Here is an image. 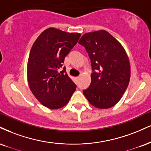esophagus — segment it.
Listing matches in <instances>:
<instances>
[{
  "mask_svg": "<svg viewBox=\"0 0 151 151\" xmlns=\"http://www.w3.org/2000/svg\"><path fill=\"white\" fill-rule=\"evenodd\" d=\"M76 79H79V77H76Z\"/></svg>",
  "mask_w": 151,
  "mask_h": 151,
  "instance_id": "esophagus-1",
  "label": "esophagus"
}]
</instances>
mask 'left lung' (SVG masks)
Listing matches in <instances>:
<instances>
[{
    "label": "left lung",
    "instance_id": "1",
    "mask_svg": "<svg viewBox=\"0 0 151 151\" xmlns=\"http://www.w3.org/2000/svg\"><path fill=\"white\" fill-rule=\"evenodd\" d=\"M88 53L92 69L90 86L83 95L93 106L112 108L119 102L130 79V63L126 50L105 30L84 34L79 41Z\"/></svg>",
    "mask_w": 151,
    "mask_h": 151
}]
</instances>
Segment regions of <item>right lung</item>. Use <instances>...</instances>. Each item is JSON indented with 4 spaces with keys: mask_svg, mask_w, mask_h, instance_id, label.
I'll list each match as a JSON object with an SVG mask.
<instances>
[{
    "mask_svg": "<svg viewBox=\"0 0 151 151\" xmlns=\"http://www.w3.org/2000/svg\"><path fill=\"white\" fill-rule=\"evenodd\" d=\"M79 33H69L50 27L38 36L27 63V81L36 99L51 110L68 104L76 85L63 67L65 58L77 44Z\"/></svg>",
    "mask_w": 151,
    "mask_h": 151,
    "instance_id": "obj_1",
    "label": "right lung"
}]
</instances>
